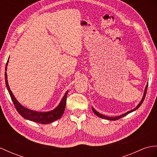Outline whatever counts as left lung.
I'll return each mask as SVG.
<instances>
[{"instance_id":"8db88e82","label":"left lung","mask_w":157,"mask_h":157,"mask_svg":"<svg viewBox=\"0 0 157 157\" xmlns=\"http://www.w3.org/2000/svg\"><path fill=\"white\" fill-rule=\"evenodd\" d=\"M147 87H148V85H147L146 88H145V90H144V96H143V97L142 101H141L140 102V103H139V104L138 105V106H137L135 109H132V110H130V111H128L127 113H124V114H122V115H121V116H118V117H106V116H105V115H103V114H100L99 113H98V112H97V111H96V110H95L93 107H92V109H93V110L94 113L95 114H96L97 116L99 117L100 118H105V119H107V120H110V121H117V120H118V119H119V118H121L122 117H124V116H126V115H127V114H129L130 113H132V112H133L134 110H136L137 109L140 107V105H142V103L143 102V101H144V98H145V97H146L147 90Z\"/></svg>"}]
</instances>
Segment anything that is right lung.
Listing matches in <instances>:
<instances>
[{"mask_svg":"<svg viewBox=\"0 0 157 157\" xmlns=\"http://www.w3.org/2000/svg\"><path fill=\"white\" fill-rule=\"evenodd\" d=\"M8 62H9V60L7 61L6 66H7ZM5 70H6V67L5 68ZM5 76L6 86L10 94V98L13 102L14 107L16 108L18 113L20 114L22 117H24L25 118H26V119H28L40 124H49L56 120L59 119V118L62 117V115L64 113V109H65L67 94L68 93V91H67V93L65 94H64L62 101H61L59 106H57L55 109L51 110V111L50 112H46V113H39V112L33 111V110H30L29 109L25 108L24 106H22L20 103L17 101V99L14 98V96L12 93V91L10 90L9 86L8 85V81H7V75H6V72L5 73Z\"/></svg>","mask_w":157,"mask_h":157,"instance_id":"add662e5","label":"right lung"}]
</instances>
